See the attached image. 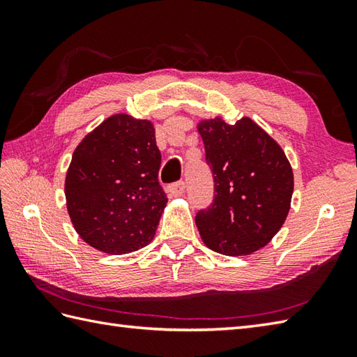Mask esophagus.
<instances>
[{
    "instance_id": "esophagus-1",
    "label": "esophagus",
    "mask_w": 357,
    "mask_h": 357,
    "mask_svg": "<svg viewBox=\"0 0 357 357\" xmlns=\"http://www.w3.org/2000/svg\"><path fill=\"white\" fill-rule=\"evenodd\" d=\"M169 192L172 196H181L185 192V183L184 181H178V183L169 185Z\"/></svg>"
}]
</instances>
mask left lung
I'll use <instances>...</instances> for the list:
<instances>
[{
    "label": "left lung",
    "instance_id": "8db88e82",
    "mask_svg": "<svg viewBox=\"0 0 357 357\" xmlns=\"http://www.w3.org/2000/svg\"><path fill=\"white\" fill-rule=\"evenodd\" d=\"M215 181L211 206L195 221L210 250L252 255L280 230L290 210L293 170L279 144L250 118L198 126Z\"/></svg>",
    "mask_w": 357,
    "mask_h": 357
}]
</instances>
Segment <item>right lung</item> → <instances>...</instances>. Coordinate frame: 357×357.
Listing matches in <instances>:
<instances>
[{
    "instance_id": "1",
    "label": "right lung",
    "mask_w": 357,
    "mask_h": 357,
    "mask_svg": "<svg viewBox=\"0 0 357 357\" xmlns=\"http://www.w3.org/2000/svg\"><path fill=\"white\" fill-rule=\"evenodd\" d=\"M153 124L118 113L75 150L66 176L67 211L90 247L126 255L153 239L167 196Z\"/></svg>"
}]
</instances>
